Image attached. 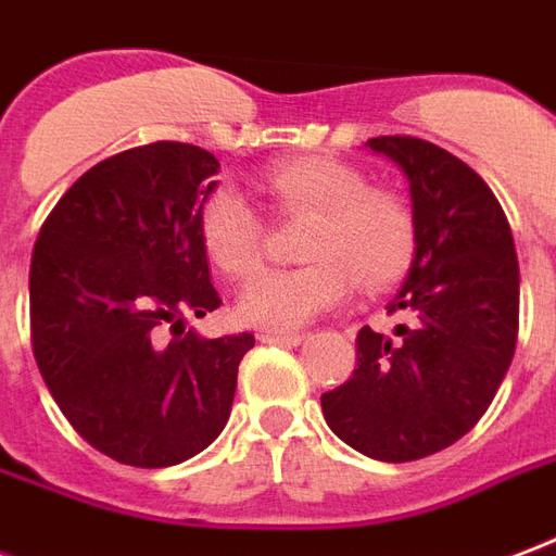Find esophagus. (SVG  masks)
<instances>
[{
    "instance_id": "obj_1",
    "label": "esophagus",
    "mask_w": 556,
    "mask_h": 556,
    "mask_svg": "<svg viewBox=\"0 0 556 556\" xmlns=\"http://www.w3.org/2000/svg\"><path fill=\"white\" fill-rule=\"evenodd\" d=\"M262 344H282V346H296L303 341L300 332H262L260 334Z\"/></svg>"
}]
</instances>
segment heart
<instances>
[{"label": "heart", "mask_w": 556, "mask_h": 556, "mask_svg": "<svg viewBox=\"0 0 556 556\" xmlns=\"http://www.w3.org/2000/svg\"><path fill=\"white\" fill-rule=\"evenodd\" d=\"M265 192L282 212L306 215V268L262 270L239 296L244 324L288 332L344 306L355 277L388 286L408 268L417 244L414 212L402 194L367 184L364 172L332 156H300L270 165ZM206 256L227 277L244 279L262 262V218L248 194L230 184L210 189L198 210Z\"/></svg>", "instance_id": "b5f03b06"}]
</instances>
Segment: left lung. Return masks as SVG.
Returning <instances> with one entry per match:
<instances>
[{"label":"left lung","mask_w":556,"mask_h":556,"mask_svg":"<svg viewBox=\"0 0 556 556\" xmlns=\"http://www.w3.org/2000/svg\"><path fill=\"white\" fill-rule=\"evenodd\" d=\"M367 148L408 177L417 244L388 306L408 324L396 338L364 326L358 367L320 405L346 446L405 464L452 446L490 408L514 362L519 262L502 203L464 160L417 137Z\"/></svg>","instance_id":"obj_1"}]
</instances>
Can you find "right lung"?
I'll list each match as a JSON object with an SVG mask.
<instances>
[{
    "mask_svg": "<svg viewBox=\"0 0 556 556\" xmlns=\"http://www.w3.org/2000/svg\"><path fill=\"white\" fill-rule=\"evenodd\" d=\"M218 168L186 142L108 156L70 186L34 244L40 376L72 429L118 464H184L230 419L253 334L186 329L222 306L198 236Z\"/></svg>",
    "mask_w": 556,
    "mask_h": 556,
    "instance_id": "1",
    "label": "right lung"
}]
</instances>
